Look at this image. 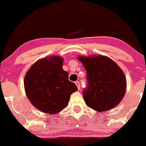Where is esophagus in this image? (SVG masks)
Here are the masks:
<instances>
[{"mask_svg":"<svg viewBox=\"0 0 146 146\" xmlns=\"http://www.w3.org/2000/svg\"><path fill=\"white\" fill-rule=\"evenodd\" d=\"M75 84H76V86H77V88H78V89H80V83L79 82V81H76V82H75Z\"/></svg>","mask_w":146,"mask_h":146,"instance_id":"34e87169","label":"esophagus"}]
</instances>
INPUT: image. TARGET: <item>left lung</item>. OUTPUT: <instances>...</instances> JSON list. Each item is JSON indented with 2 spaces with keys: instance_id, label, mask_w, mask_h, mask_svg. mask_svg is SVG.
Instances as JSON below:
<instances>
[{
  "instance_id": "left-lung-1",
  "label": "left lung",
  "mask_w": 146,
  "mask_h": 146,
  "mask_svg": "<svg viewBox=\"0 0 146 146\" xmlns=\"http://www.w3.org/2000/svg\"><path fill=\"white\" fill-rule=\"evenodd\" d=\"M87 74L88 86L83 92L86 104L99 112L113 109L125 96L127 81L123 71L107 56H79Z\"/></svg>"
}]
</instances>
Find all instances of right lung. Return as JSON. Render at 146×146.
I'll use <instances>...</instances> for the list:
<instances>
[{
  "instance_id": "obj_1",
  "label": "right lung",
  "mask_w": 146,
  "mask_h": 146,
  "mask_svg": "<svg viewBox=\"0 0 146 146\" xmlns=\"http://www.w3.org/2000/svg\"><path fill=\"white\" fill-rule=\"evenodd\" d=\"M63 58L51 56L36 61L24 77V88L31 103L39 111L58 113L67 107L70 95L77 91L62 69Z\"/></svg>"
}]
</instances>
